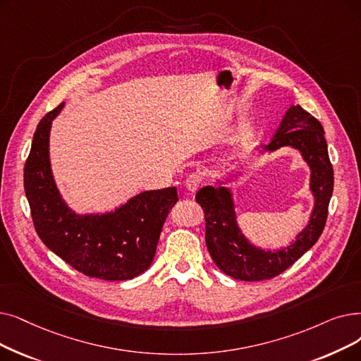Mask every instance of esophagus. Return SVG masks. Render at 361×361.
Segmentation results:
<instances>
[{"instance_id":"1","label":"esophagus","mask_w":361,"mask_h":361,"mask_svg":"<svg viewBox=\"0 0 361 361\" xmlns=\"http://www.w3.org/2000/svg\"><path fill=\"white\" fill-rule=\"evenodd\" d=\"M200 184H202V177L199 174H190L189 177L185 178L184 187H185L187 192H190L193 195V193H196L199 190Z\"/></svg>"}]
</instances>
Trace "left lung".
Here are the masks:
<instances>
[{
  "label": "left lung",
  "mask_w": 361,
  "mask_h": 361,
  "mask_svg": "<svg viewBox=\"0 0 361 361\" xmlns=\"http://www.w3.org/2000/svg\"><path fill=\"white\" fill-rule=\"evenodd\" d=\"M281 147H292L301 153L311 171L310 190L314 196V208L308 224L289 246L277 250L261 249L250 243L240 230L233 192L226 184L238 178L242 172L233 174V178L216 180L218 187L205 185L196 193V202L205 212V240L211 258L219 270L233 279L245 281L273 279L288 270L322 236L334 193V168L329 159L322 123L300 104H292L271 142L257 150L264 154Z\"/></svg>",
  "instance_id": "left-lung-1"
}]
</instances>
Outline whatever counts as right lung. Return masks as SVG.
Segmentation results:
<instances>
[{"instance_id": "add662e5", "label": "right lung", "mask_w": 361, "mask_h": 361, "mask_svg": "<svg viewBox=\"0 0 361 361\" xmlns=\"http://www.w3.org/2000/svg\"><path fill=\"white\" fill-rule=\"evenodd\" d=\"M63 103L38 123L25 164V193L39 239L80 273L102 280H130L153 261L176 187L147 190L104 214H76L61 197L50 164L51 122Z\"/></svg>"}]
</instances>
